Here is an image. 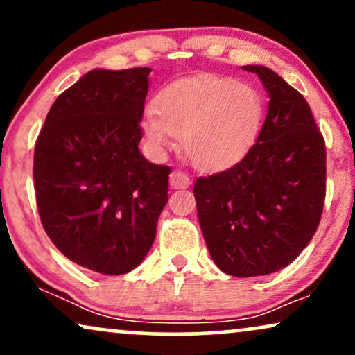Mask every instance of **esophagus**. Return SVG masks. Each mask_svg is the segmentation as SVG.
Returning <instances> with one entry per match:
<instances>
[{"label":"esophagus","instance_id":"esophagus-1","mask_svg":"<svg viewBox=\"0 0 355 355\" xmlns=\"http://www.w3.org/2000/svg\"><path fill=\"white\" fill-rule=\"evenodd\" d=\"M170 185H172V189H175V190L189 189V185H190L189 175L180 172V170H175V172L170 173Z\"/></svg>","mask_w":355,"mask_h":355}]
</instances>
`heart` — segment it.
<instances>
[{
    "mask_svg": "<svg viewBox=\"0 0 355 355\" xmlns=\"http://www.w3.org/2000/svg\"><path fill=\"white\" fill-rule=\"evenodd\" d=\"M263 120L259 93L235 80L195 78L166 87L145 115L146 138L165 148L173 137L193 166L222 170L243 157Z\"/></svg>",
    "mask_w": 355,
    "mask_h": 355,
    "instance_id": "heart-1",
    "label": "heart"
}]
</instances>
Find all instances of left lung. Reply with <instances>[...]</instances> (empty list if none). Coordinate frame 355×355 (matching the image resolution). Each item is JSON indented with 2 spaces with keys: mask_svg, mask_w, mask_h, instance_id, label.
Returning <instances> with one entry per match:
<instances>
[{
  "mask_svg": "<svg viewBox=\"0 0 355 355\" xmlns=\"http://www.w3.org/2000/svg\"><path fill=\"white\" fill-rule=\"evenodd\" d=\"M257 141L230 168L197 178L198 222L215 266L234 277L274 274L311 242L325 200V141L305 98L267 67Z\"/></svg>",
  "mask_w": 355,
  "mask_h": 355,
  "instance_id": "left-lung-1",
  "label": "left lung"
}]
</instances>
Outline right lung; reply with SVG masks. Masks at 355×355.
I'll use <instances>...</instances> for the list:
<instances>
[{"mask_svg":"<svg viewBox=\"0 0 355 355\" xmlns=\"http://www.w3.org/2000/svg\"><path fill=\"white\" fill-rule=\"evenodd\" d=\"M150 71H88L55 100L35 145L43 229L67 259L98 274L140 266L168 200L170 166L138 150Z\"/></svg>","mask_w":355,"mask_h":355,"instance_id":"obj_1","label":"right lung"}]
</instances>
